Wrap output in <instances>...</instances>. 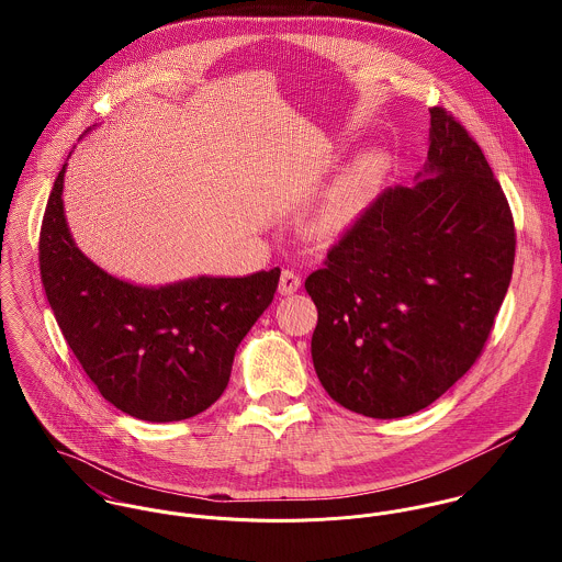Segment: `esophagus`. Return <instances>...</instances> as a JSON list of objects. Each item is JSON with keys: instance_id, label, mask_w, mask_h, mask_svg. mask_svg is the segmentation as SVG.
Segmentation results:
<instances>
[{"instance_id": "esophagus-1", "label": "esophagus", "mask_w": 562, "mask_h": 562, "mask_svg": "<svg viewBox=\"0 0 562 562\" xmlns=\"http://www.w3.org/2000/svg\"><path fill=\"white\" fill-rule=\"evenodd\" d=\"M299 288H301V274L294 272V270H290V268H285V270L281 272V281H279L281 294H283V296H290V294L299 292Z\"/></svg>"}]
</instances>
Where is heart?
I'll return each instance as SVG.
<instances>
[{"label": "heart", "mask_w": 562, "mask_h": 562, "mask_svg": "<svg viewBox=\"0 0 562 562\" xmlns=\"http://www.w3.org/2000/svg\"><path fill=\"white\" fill-rule=\"evenodd\" d=\"M372 175H374L372 168H366V166L359 168V170L355 172V177L350 179L348 192H357L359 188H363V186L372 179ZM346 196H348V194H346ZM346 223H348V212H346L344 203H337V207H333V210L328 212V216H326V221H324V227H326L328 232H337V229H341Z\"/></svg>", "instance_id": "heart-1"}]
</instances>
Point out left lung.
<instances>
[{
	"label": "left lung",
	"instance_id": "8db88e82",
	"mask_svg": "<svg viewBox=\"0 0 562 562\" xmlns=\"http://www.w3.org/2000/svg\"><path fill=\"white\" fill-rule=\"evenodd\" d=\"M515 244L508 201L479 143L446 108H430L422 179L381 192L305 281L326 394L376 419L446 394L482 355Z\"/></svg>",
	"mask_w": 562,
	"mask_h": 562
}]
</instances>
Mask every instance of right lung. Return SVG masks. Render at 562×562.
<instances>
[{"label":"right lung","mask_w":562,"mask_h":562,"mask_svg":"<svg viewBox=\"0 0 562 562\" xmlns=\"http://www.w3.org/2000/svg\"><path fill=\"white\" fill-rule=\"evenodd\" d=\"M58 172L38 238L56 322L101 396L147 422H179L218 401L236 348L274 299L281 270L199 277L166 288L119 281L83 257L63 210Z\"/></svg>","instance_id":"obj_1"}]
</instances>
